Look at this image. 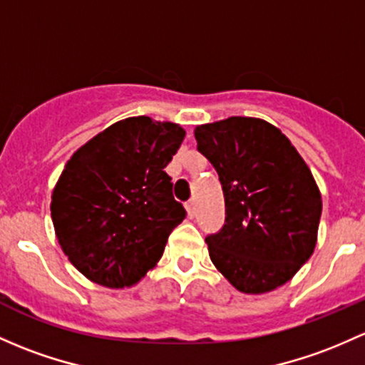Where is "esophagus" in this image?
Listing matches in <instances>:
<instances>
[{
  "label": "esophagus",
  "mask_w": 365,
  "mask_h": 365,
  "mask_svg": "<svg viewBox=\"0 0 365 365\" xmlns=\"http://www.w3.org/2000/svg\"><path fill=\"white\" fill-rule=\"evenodd\" d=\"M185 208H187V213H189L190 218L195 217V199H189L185 205Z\"/></svg>",
  "instance_id": "obj_1"
}]
</instances>
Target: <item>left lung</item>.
<instances>
[{"mask_svg": "<svg viewBox=\"0 0 365 365\" xmlns=\"http://www.w3.org/2000/svg\"><path fill=\"white\" fill-rule=\"evenodd\" d=\"M194 136L225 199V224L206 236L210 259L245 294L283 285L317 245L322 197L312 171L289 138L260 118L199 125Z\"/></svg>", "mask_w": 365, "mask_h": 365, "instance_id": "8db88e82", "label": "left lung"}]
</instances>
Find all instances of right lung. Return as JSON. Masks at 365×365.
<instances>
[{
  "instance_id": "right-lung-1",
  "label": "right lung",
  "mask_w": 365,
  "mask_h": 365,
  "mask_svg": "<svg viewBox=\"0 0 365 365\" xmlns=\"http://www.w3.org/2000/svg\"><path fill=\"white\" fill-rule=\"evenodd\" d=\"M185 131L131 117L110 125L68 160L52 194V222L70 262L99 285L124 289L163 257L185 208L164 171Z\"/></svg>"
}]
</instances>
